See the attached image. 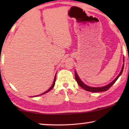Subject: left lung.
Instances as JSON below:
<instances>
[{
    "label": "left lung",
    "mask_w": 129,
    "mask_h": 129,
    "mask_svg": "<svg viewBox=\"0 0 129 129\" xmlns=\"http://www.w3.org/2000/svg\"><path fill=\"white\" fill-rule=\"evenodd\" d=\"M123 62H124V58H123ZM123 69H124V64H123V66H122V68H121V72H120L119 75H118L117 77H116V78L114 79V80L113 81V82H112L111 83H110L109 84H107V85L103 86V87H90V86L86 85V84H84V83H83L82 81L80 80V78H79V77L78 76V75H77L76 72V71H75V79H76V82L77 83V84H78L81 87H82L83 89H84L86 91H91V92H94V93L95 92H100V91H106V90H109V89H110V87H111V86H112L113 84L114 83L116 82V80H117L118 78H119V77H120V76L121 75V73H122Z\"/></svg>",
    "instance_id": "1"
}]
</instances>
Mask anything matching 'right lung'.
<instances>
[{
    "instance_id": "add662e5",
    "label": "right lung",
    "mask_w": 129,
    "mask_h": 129,
    "mask_svg": "<svg viewBox=\"0 0 129 129\" xmlns=\"http://www.w3.org/2000/svg\"><path fill=\"white\" fill-rule=\"evenodd\" d=\"M55 82H56V76H55V77H54V81H53V84L52 85V86H51V87L49 88V89L47 90V91H46L45 92H44V93H42V94H40V95H42V94H45V93H47V92H49V91H50L51 90H52L53 88V87L54 86V84H55ZM40 95H38V96H40Z\"/></svg>"
}]
</instances>
